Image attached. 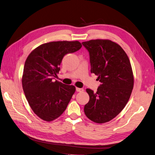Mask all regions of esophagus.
Returning <instances> with one entry per match:
<instances>
[{"label": "esophagus", "mask_w": 155, "mask_h": 155, "mask_svg": "<svg viewBox=\"0 0 155 155\" xmlns=\"http://www.w3.org/2000/svg\"><path fill=\"white\" fill-rule=\"evenodd\" d=\"M76 92H83L84 91V89L82 88H76Z\"/></svg>", "instance_id": "34e87169"}]
</instances>
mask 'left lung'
<instances>
[{
    "mask_svg": "<svg viewBox=\"0 0 155 155\" xmlns=\"http://www.w3.org/2000/svg\"><path fill=\"white\" fill-rule=\"evenodd\" d=\"M82 45L89 53L91 72L101 83L96 92L86 89L90 99L84 112L94 122L105 123L115 118L129 101L134 85L130 61L122 48L110 40H91Z\"/></svg>",
    "mask_w": 155,
    "mask_h": 155,
    "instance_id": "8db88e82",
    "label": "left lung"
}]
</instances>
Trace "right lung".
<instances>
[{
	"instance_id": "right-lung-1",
	"label": "right lung",
	"mask_w": 155,
	"mask_h": 155,
	"mask_svg": "<svg viewBox=\"0 0 155 155\" xmlns=\"http://www.w3.org/2000/svg\"><path fill=\"white\" fill-rule=\"evenodd\" d=\"M79 41H55L41 45L27 58L22 84L26 100L42 120L52 121L61 115L76 91L55 80L65 55L81 48Z\"/></svg>"
}]
</instances>
